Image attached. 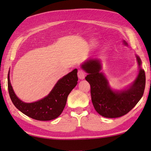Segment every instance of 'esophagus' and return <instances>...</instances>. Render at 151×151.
Returning <instances> with one entry per match:
<instances>
[{
	"instance_id": "obj_1",
	"label": "esophagus",
	"mask_w": 151,
	"mask_h": 151,
	"mask_svg": "<svg viewBox=\"0 0 151 151\" xmlns=\"http://www.w3.org/2000/svg\"><path fill=\"white\" fill-rule=\"evenodd\" d=\"M78 78H80V79H84L85 78V76H86V72L85 71H84L83 70H78Z\"/></svg>"
}]
</instances>
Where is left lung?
<instances>
[{
	"label": "left lung",
	"mask_w": 151,
	"mask_h": 151,
	"mask_svg": "<svg viewBox=\"0 0 151 151\" xmlns=\"http://www.w3.org/2000/svg\"><path fill=\"white\" fill-rule=\"evenodd\" d=\"M139 73L136 80L124 91H113L103 73L97 59H89L82 65L88 75L85 79L91 85L92 103L94 109L106 118H117L127 114L142 98L146 83L145 70L140 68L141 60L136 56Z\"/></svg>",
	"instance_id": "left-lung-1"
}]
</instances>
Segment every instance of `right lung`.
I'll return each instance as SVG.
<instances>
[{
  "label": "right lung",
  "instance_id": "obj_1",
  "mask_svg": "<svg viewBox=\"0 0 151 151\" xmlns=\"http://www.w3.org/2000/svg\"><path fill=\"white\" fill-rule=\"evenodd\" d=\"M77 69L63 76L50 93L44 99L32 103H24L18 98L12 89L8 74V89L11 99L22 113L37 121H50L60 115L66 105L68 94L77 85Z\"/></svg>",
  "mask_w": 151,
  "mask_h": 151
}]
</instances>
